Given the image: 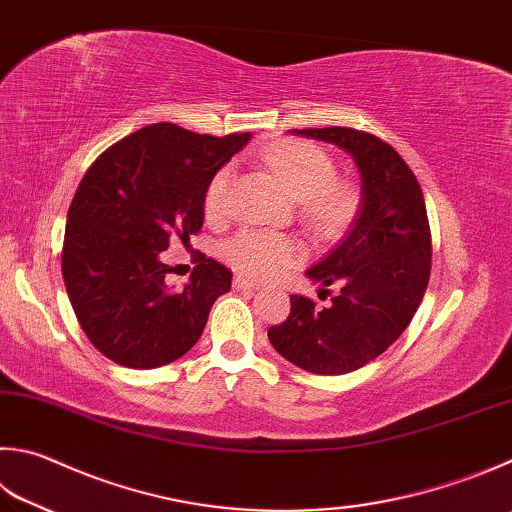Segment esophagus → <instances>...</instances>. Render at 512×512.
<instances>
[{"label":"esophagus","instance_id":"34e87169","mask_svg":"<svg viewBox=\"0 0 512 512\" xmlns=\"http://www.w3.org/2000/svg\"><path fill=\"white\" fill-rule=\"evenodd\" d=\"M234 287H236V289H252V292H254V289H258L260 285L254 281V278L238 274V276L234 278Z\"/></svg>","mask_w":512,"mask_h":512}]
</instances>
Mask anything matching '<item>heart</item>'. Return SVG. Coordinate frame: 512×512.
<instances>
[{"instance_id":"b5f03b06","label":"heart","mask_w":512,"mask_h":512,"mask_svg":"<svg viewBox=\"0 0 512 512\" xmlns=\"http://www.w3.org/2000/svg\"><path fill=\"white\" fill-rule=\"evenodd\" d=\"M265 162L276 180L294 200L301 202V214L312 227L332 234L341 229L354 211V191L336 182L332 158L310 142L285 140L265 153ZM234 169H218L205 191L209 218H223ZM303 245L267 229H243L225 245V258L240 272L258 278H272L303 258Z\"/></svg>"}]
</instances>
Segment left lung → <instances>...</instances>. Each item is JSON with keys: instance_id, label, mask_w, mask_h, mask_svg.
I'll list each match as a JSON object with an SVG mask.
<instances>
[{"instance_id": "8db88e82", "label": "left lung", "mask_w": 512, "mask_h": 512, "mask_svg": "<svg viewBox=\"0 0 512 512\" xmlns=\"http://www.w3.org/2000/svg\"><path fill=\"white\" fill-rule=\"evenodd\" d=\"M334 144L354 160L361 202L352 227L330 254L307 269L312 283L339 285L332 303L316 310L292 296L287 321L269 327L274 350L314 374H347L374 361L410 325L430 278V227L417 178L390 144L354 129L294 131Z\"/></svg>"}]
</instances>
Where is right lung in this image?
<instances>
[{"instance_id":"add662e5","label":"right lung","mask_w":512,"mask_h":512,"mask_svg":"<svg viewBox=\"0 0 512 512\" xmlns=\"http://www.w3.org/2000/svg\"><path fill=\"white\" fill-rule=\"evenodd\" d=\"M249 138L158 122L115 142L86 171L66 220L62 276L77 321L106 359L151 370L200 339L231 272L202 256L189 283L173 289L160 254L200 231L209 180Z\"/></svg>"}]
</instances>
